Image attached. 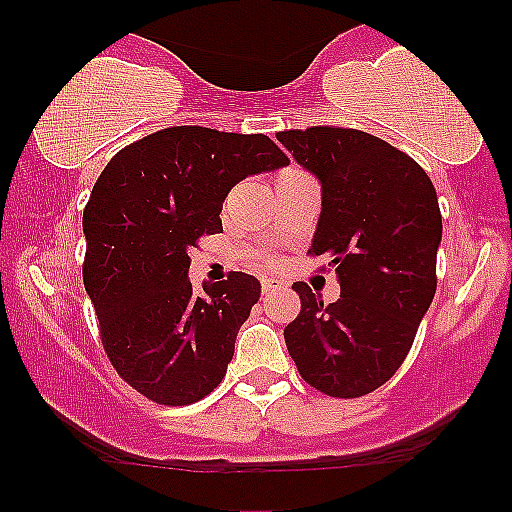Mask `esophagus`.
Returning a JSON list of instances; mask_svg holds the SVG:
<instances>
[{
    "label": "esophagus",
    "instance_id": "34e87169",
    "mask_svg": "<svg viewBox=\"0 0 512 512\" xmlns=\"http://www.w3.org/2000/svg\"><path fill=\"white\" fill-rule=\"evenodd\" d=\"M279 289H284V284H281L279 279H274V276H264V279H262V293H264V296H269V293H274Z\"/></svg>",
    "mask_w": 512,
    "mask_h": 512
}]
</instances>
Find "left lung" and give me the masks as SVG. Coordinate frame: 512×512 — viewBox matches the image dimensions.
Segmentation results:
<instances>
[{
	"label": "left lung",
	"mask_w": 512,
	"mask_h": 512,
	"mask_svg": "<svg viewBox=\"0 0 512 512\" xmlns=\"http://www.w3.org/2000/svg\"><path fill=\"white\" fill-rule=\"evenodd\" d=\"M276 139L320 182L310 252L332 257L342 289L325 305L308 284H293L301 313L284 330L286 346L308 385L330 397L368 395L402 366L436 296V187L414 158L368 132L310 127Z\"/></svg>",
	"instance_id": "obj_1"
}]
</instances>
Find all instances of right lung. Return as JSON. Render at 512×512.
<instances>
[{"label": "right lung", "mask_w": 512, "mask_h": 512, "mask_svg": "<svg viewBox=\"0 0 512 512\" xmlns=\"http://www.w3.org/2000/svg\"><path fill=\"white\" fill-rule=\"evenodd\" d=\"M289 166L264 134L168 127L110 158L84 209V286L122 380L168 407L209 395L260 301L243 272L192 291L190 248L223 231L233 185Z\"/></svg>", "instance_id": "right-lung-1"}]
</instances>
